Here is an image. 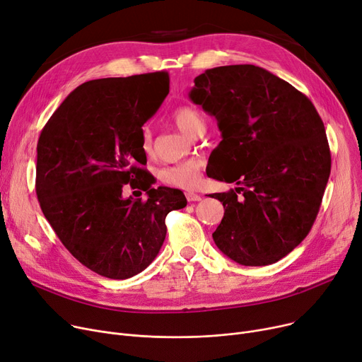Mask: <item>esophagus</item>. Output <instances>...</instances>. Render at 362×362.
<instances>
[{
	"label": "esophagus",
	"mask_w": 362,
	"mask_h": 362,
	"mask_svg": "<svg viewBox=\"0 0 362 362\" xmlns=\"http://www.w3.org/2000/svg\"><path fill=\"white\" fill-rule=\"evenodd\" d=\"M186 199H187L189 202H197V201H201V195H198V194H195V192H187V194H186Z\"/></svg>",
	"instance_id": "obj_1"
}]
</instances>
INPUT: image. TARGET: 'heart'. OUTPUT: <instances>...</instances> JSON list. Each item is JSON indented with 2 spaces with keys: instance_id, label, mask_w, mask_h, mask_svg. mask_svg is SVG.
<instances>
[{
  "instance_id": "heart-1",
  "label": "heart",
  "mask_w": 362,
  "mask_h": 362,
  "mask_svg": "<svg viewBox=\"0 0 362 362\" xmlns=\"http://www.w3.org/2000/svg\"><path fill=\"white\" fill-rule=\"evenodd\" d=\"M175 124L187 136H197L199 132H205V119L199 110L191 105H182L173 111ZM142 149L149 154L152 149V138L148 127L142 132ZM158 177L163 183L182 189H192L201 179V161L187 160L179 164L165 165L158 171Z\"/></svg>"
}]
</instances>
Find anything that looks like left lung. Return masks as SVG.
<instances>
[{
	"label": "left lung",
	"instance_id": "8db88e82",
	"mask_svg": "<svg viewBox=\"0 0 362 362\" xmlns=\"http://www.w3.org/2000/svg\"><path fill=\"white\" fill-rule=\"evenodd\" d=\"M194 82L189 98L221 132L206 175L238 185L211 197L224 206L213 239L238 264H273L318 214L332 167L325 124L305 95L258 66L214 67Z\"/></svg>",
	"mask_w": 362,
	"mask_h": 362
}]
</instances>
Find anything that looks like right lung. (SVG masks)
I'll return each instance as SVG.
<instances>
[{
    "label": "right lung",
    "instance_id": "add662e5",
    "mask_svg": "<svg viewBox=\"0 0 362 362\" xmlns=\"http://www.w3.org/2000/svg\"><path fill=\"white\" fill-rule=\"evenodd\" d=\"M167 93V71L85 82L37 141L41 210L69 252L100 276L124 280L144 272L165 239V216L186 206L182 191L154 187L142 168V126ZM127 182L147 199H126Z\"/></svg>",
    "mask_w": 362,
    "mask_h": 362
}]
</instances>
